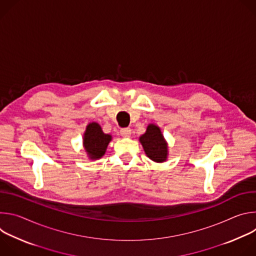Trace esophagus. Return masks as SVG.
Returning <instances> with one entry per match:
<instances>
[{
  "label": "esophagus",
  "mask_w": 256,
  "mask_h": 256,
  "mask_svg": "<svg viewBox=\"0 0 256 256\" xmlns=\"http://www.w3.org/2000/svg\"><path fill=\"white\" fill-rule=\"evenodd\" d=\"M120 134H122L124 138H130V134H132V130L128 128H122V130H120Z\"/></svg>",
  "instance_id": "obj_1"
}]
</instances>
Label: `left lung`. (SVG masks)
<instances>
[{"instance_id":"1","label":"left lung","mask_w":256,"mask_h":256,"mask_svg":"<svg viewBox=\"0 0 256 256\" xmlns=\"http://www.w3.org/2000/svg\"><path fill=\"white\" fill-rule=\"evenodd\" d=\"M144 154L156 163H163L168 158V142L161 128L155 124H149L146 132L140 136Z\"/></svg>"}]
</instances>
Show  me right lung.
I'll return each instance as SVG.
<instances>
[{
  "instance_id": "add662e5",
  "label": "right lung",
  "mask_w": 256,
  "mask_h": 256,
  "mask_svg": "<svg viewBox=\"0 0 256 256\" xmlns=\"http://www.w3.org/2000/svg\"><path fill=\"white\" fill-rule=\"evenodd\" d=\"M112 136L104 134L99 124L93 122L87 124L83 134V147L90 160H97L104 156L107 146Z\"/></svg>"
}]
</instances>
